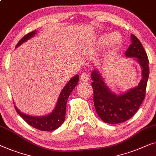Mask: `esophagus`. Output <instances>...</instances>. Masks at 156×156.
Segmentation results:
<instances>
[{"label": "esophagus", "mask_w": 156, "mask_h": 156, "mask_svg": "<svg viewBox=\"0 0 156 156\" xmlns=\"http://www.w3.org/2000/svg\"><path fill=\"white\" fill-rule=\"evenodd\" d=\"M80 78L81 80L83 81V82H87V80H88L89 77H88V75H87V73H81V75L80 76Z\"/></svg>", "instance_id": "34e87169"}]
</instances>
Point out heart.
Instances as JSON below:
<instances>
[{
  "instance_id": "b5f03b06",
  "label": "heart",
  "mask_w": 156,
  "mask_h": 156,
  "mask_svg": "<svg viewBox=\"0 0 156 156\" xmlns=\"http://www.w3.org/2000/svg\"><path fill=\"white\" fill-rule=\"evenodd\" d=\"M112 39V42L114 44H117L118 42V37L117 36L115 35V37L112 38V34L110 33H107L102 35V36L100 37L98 41V44L99 45V47L101 49H103V48H105L107 45L109 44L110 41Z\"/></svg>"
}]
</instances>
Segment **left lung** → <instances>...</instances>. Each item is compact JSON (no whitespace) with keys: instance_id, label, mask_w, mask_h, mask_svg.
<instances>
[{"instance_id":"8db88e82","label":"left lung","mask_w":156,"mask_h":156,"mask_svg":"<svg viewBox=\"0 0 156 156\" xmlns=\"http://www.w3.org/2000/svg\"><path fill=\"white\" fill-rule=\"evenodd\" d=\"M131 42L125 56L135 58L142 69V79L136 87L126 93L117 95L105 84L104 79L98 70L91 73L93 80V102L96 112L103 122L108 124H119L128 120L135 115L146 95L149 76L148 58L141 43L135 35L131 34Z\"/></svg>"}]
</instances>
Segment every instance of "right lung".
Returning a JSON list of instances; mask_svg holds the SVG:
<instances>
[{
    "mask_svg": "<svg viewBox=\"0 0 156 156\" xmlns=\"http://www.w3.org/2000/svg\"><path fill=\"white\" fill-rule=\"evenodd\" d=\"M37 31L34 30L25 37H23L19 42L17 43L15 48L18 47L20 45L27 41L28 39H31L36 34ZM79 80V76L76 75L70 80L65 87H63L61 90L60 95H59L58 100L57 101L56 105L55 108L51 113L49 115L42 116V117H34V116H30L25 115V114L22 113L16 106L15 108L16 109L18 115L25 120L30 126L34 127V128L41 131H54L58 129L61 124L64 122L66 117V102L69 98L70 94L75 88L77 85Z\"/></svg>",
    "mask_w": 156,
    "mask_h": 156,
    "instance_id": "obj_1",
    "label": "right lung"
}]
</instances>
